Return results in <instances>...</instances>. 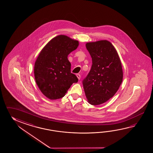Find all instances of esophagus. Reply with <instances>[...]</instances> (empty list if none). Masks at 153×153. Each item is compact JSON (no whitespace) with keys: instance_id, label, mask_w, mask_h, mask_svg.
Masks as SVG:
<instances>
[{"instance_id":"esophagus-1","label":"esophagus","mask_w":153,"mask_h":153,"mask_svg":"<svg viewBox=\"0 0 153 153\" xmlns=\"http://www.w3.org/2000/svg\"><path fill=\"white\" fill-rule=\"evenodd\" d=\"M76 76L78 77V79H79V80H80V78H81V75H80V74H76Z\"/></svg>"}]
</instances>
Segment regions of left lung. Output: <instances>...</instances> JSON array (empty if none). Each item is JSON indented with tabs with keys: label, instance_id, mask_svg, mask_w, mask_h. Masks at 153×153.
Returning a JSON list of instances; mask_svg holds the SVG:
<instances>
[{
	"label": "left lung",
	"instance_id": "8db88e82",
	"mask_svg": "<svg viewBox=\"0 0 153 153\" xmlns=\"http://www.w3.org/2000/svg\"><path fill=\"white\" fill-rule=\"evenodd\" d=\"M86 47L92 65L82 85L88 102L96 105L107 102L117 92L123 81V69L117 51L109 42H88Z\"/></svg>",
	"mask_w": 153,
	"mask_h": 153
}]
</instances>
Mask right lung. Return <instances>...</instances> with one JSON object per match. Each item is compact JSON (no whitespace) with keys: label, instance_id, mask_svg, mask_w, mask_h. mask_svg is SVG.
<instances>
[{"label":"right lung","instance_id":"add662e5","mask_svg":"<svg viewBox=\"0 0 153 153\" xmlns=\"http://www.w3.org/2000/svg\"><path fill=\"white\" fill-rule=\"evenodd\" d=\"M79 42L60 35L51 39L42 49L34 65V76L40 90L46 97H64L76 76L71 72L68 55L78 48Z\"/></svg>","mask_w":153,"mask_h":153}]
</instances>
